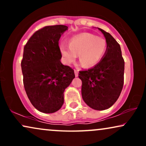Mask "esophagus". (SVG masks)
<instances>
[{"label":"esophagus","mask_w":146,"mask_h":146,"mask_svg":"<svg viewBox=\"0 0 146 146\" xmlns=\"http://www.w3.org/2000/svg\"><path fill=\"white\" fill-rule=\"evenodd\" d=\"M74 73H75V76L78 77V73H79V71H78V70L75 69V70H74Z\"/></svg>","instance_id":"34e87169"}]
</instances>
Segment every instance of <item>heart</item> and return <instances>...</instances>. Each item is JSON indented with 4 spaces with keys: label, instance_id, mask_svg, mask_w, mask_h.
<instances>
[{
    "label": "heart",
    "instance_id": "b5f03b06",
    "mask_svg": "<svg viewBox=\"0 0 146 146\" xmlns=\"http://www.w3.org/2000/svg\"><path fill=\"white\" fill-rule=\"evenodd\" d=\"M60 48L65 62L73 63L79 55L80 64H84L85 67H91L104 56L107 42L104 38L91 33H82L71 38L69 45L62 43Z\"/></svg>",
    "mask_w": 146,
    "mask_h": 146
}]
</instances>
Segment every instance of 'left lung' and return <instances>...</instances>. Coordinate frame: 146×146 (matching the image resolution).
Masks as SVG:
<instances>
[{
	"label": "left lung",
	"mask_w": 146,
	"mask_h": 146,
	"mask_svg": "<svg viewBox=\"0 0 146 146\" xmlns=\"http://www.w3.org/2000/svg\"><path fill=\"white\" fill-rule=\"evenodd\" d=\"M103 33L107 49L99 63L79 73L82 80V96L88 106L97 110L109 108L116 102L123 88L124 60L120 45L109 33Z\"/></svg>",
	"instance_id": "left-lung-1"
}]
</instances>
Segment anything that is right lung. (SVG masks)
I'll list each match as a JSON object with an SVG mask.
<instances>
[{
    "mask_svg": "<svg viewBox=\"0 0 146 146\" xmlns=\"http://www.w3.org/2000/svg\"><path fill=\"white\" fill-rule=\"evenodd\" d=\"M66 25L46 26L35 32L24 46L21 62L23 84L37 110L53 113L64 104V92L75 78L73 69L60 62L59 40Z\"/></svg>",
    "mask_w": 146,
    "mask_h": 146,
    "instance_id": "1",
    "label": "right lung"
}]
</instances>
